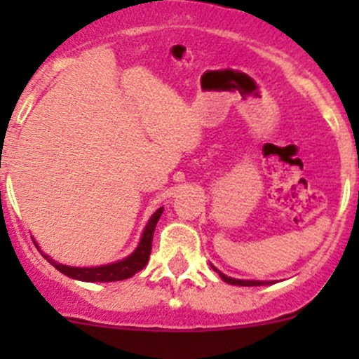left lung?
Here are the masks:
<instances>
[{"label":"left lung","mask_w":359,"mask_h":359,"mask_svg":"<svg viewBox=\"0 0 359 359\" xmlns=\"http://www.w3.org/2000/svg\"><path fill=\"white\" fill-rule=\"evenodd\" d=\"M212 269L215 271V273H219V276L222 278L224 281H226V283H229V285H240V287H259V285H273V281H252V280H234V278H229V276H226V274H222L220 273L219 269H217V267H213L212 266Z\"/></svg>","instance_id":"8db88e82"}]
</instances>
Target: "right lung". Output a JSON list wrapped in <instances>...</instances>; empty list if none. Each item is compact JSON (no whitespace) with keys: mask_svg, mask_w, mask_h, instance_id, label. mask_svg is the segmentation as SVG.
<instances>
[{"mask_svg":"<svg viewBox=\"0 0 359 359\" xmlns=\"http://www.w3.org/2000/svg\"><path fill=\"white\" fill-rule=\"evenodd\" d=\"M163 208H158L156 212L153 213V217L147 222L146 229H144L142 238H140L139 247L135 248V252L132 255H128L126 259L118 260L114 264H107V266H99V267H71V266H64V264L55 262V260L48 259V255H45V259L50 260L53 267L57 271H60L62 274H66L69 278H74V280L79 281H121V280H128L132 278L133 274L142 271L146 267L147 260H149L151 255V243H153V234H154V227H156L159 217H161ZM36 243V241H34ZM38 247V245H36Z\"/></svg>","mask_w":359,"mask_h":359,"instance_id":"1","label":"right lung"}]
</instances>
